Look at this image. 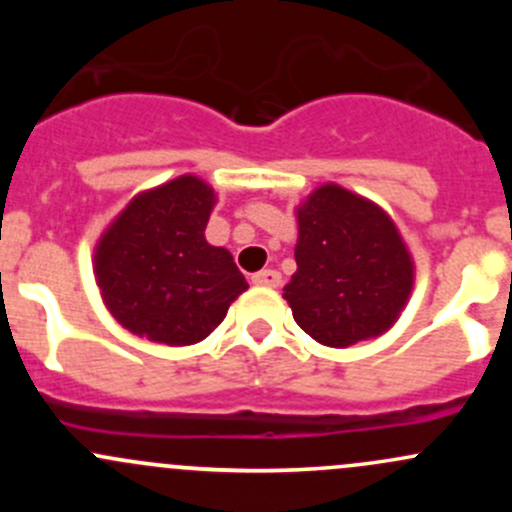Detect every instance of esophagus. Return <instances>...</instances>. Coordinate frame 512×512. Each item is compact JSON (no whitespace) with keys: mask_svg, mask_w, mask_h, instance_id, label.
<instances>
[{"mask_svg":"<svg viewBox=\"0 0 512 512\" xmlns=\"http://www.w3.org/2000/svg\"><path fill=\"white\" fill-rule=\"evenodd\" d=\"M252 282L262 287H280L282 285V275L277 270H260L252 275Z\"/></svg>","mask_w":512,"mask_h":512,"instance_id":"1","label":"esophagus"}]
</instances>
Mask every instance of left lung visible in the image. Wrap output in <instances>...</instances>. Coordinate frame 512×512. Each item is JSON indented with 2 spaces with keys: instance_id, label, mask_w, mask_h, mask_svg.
<instances>
[{
  "instance_id": "1",
  "label": "left lung",
  "mask_w": 512,
  "mask_h": 512,
  "mask_svg": "<svg viewBox=\"0 0 512 512\" xmlns=\"http://www.w3.org/2000/svg\"><path fill=\"white\" fill-rule=\"evenodd\" d=\"M297 272L285 294L294 322L344 349L394 327L414 287V260L376 203L327 183L297 208Z\"/></svg>"
}]
</instances>
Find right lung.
I'll list each match as a JSON object with an SVG mask.
<instances>
[{"mask_svg":"<svg viewBox=\"0 0 512 512\" xmlns=\"http://www.w3.org/2000/svg\"><path fill=\"white\" fill-rule=\"evenodd\" d=\"M213 205L205 180L180 175L136 195L103 232L96 282L128 332L168 347L203 342L245 292L230 252L205 240Z\"/></svg>","mask_w":512,"mask_h":512,"instance_id":"right-lung-1","label":"right lung"}]
</instances>
